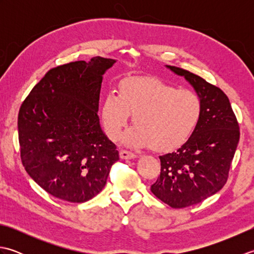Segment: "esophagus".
I'll return each mask as SVG.
<instances>
[{
    "mask_svg": "<svg viewBox=\"0 0 254 254\" xmlns=\"http://www.w3.org/2000/svg\"><path fill=\"white\" fill-rule=\"evenodd\" d=\"M120 157L122 159H133L136 157V155L132 153V152H128L127 149H121L120 150Z\"/></svg>",
    "mask_w": 254,
    "mask_h": 254,
    "instance_id": "34e87169",
    "label": "esophagus"
}]
</instances>
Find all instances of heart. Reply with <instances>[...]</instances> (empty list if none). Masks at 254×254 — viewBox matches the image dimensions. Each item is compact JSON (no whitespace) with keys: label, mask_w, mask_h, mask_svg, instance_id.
I'll return each instance as SVG.
<instances>
[{"label":"heart","mask_w":254,"mask_h":254,"mask_svg":"<svg viewBox=\"0 0 254 254\" xmlns=\"http://www.w3.org/2000/svg\"><path fill=\"white\" fill-rule=\"evenodd\" d=\"M201 112L202 100L194 90L133 77L123 80L118 95L110 91L106 96L101 118L107 135L117 141L134 115L136 127L124 137L126 143L169 152L190 138Z\"/></svg>","instance_id":"1"}]
</instances>
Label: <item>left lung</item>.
Listing matches in <instances>:
<instances>
[{"mask_svg": "<svg viewBox=\"0 0 254 254\" xmlns=\"http://www.w3.org/2000/svg\"><path fill=\"white\" fill-rule=\"evenodd\" d=\"M168 67L193 86L202 100V112L190 138L177 152L159 156L160 176L150 191L169 206L185 208L226 185L240 130L222 89L187 69Z\"/></svg>", "mask_w": 254, "mask_h": 254, "instance_id": "1", "label": "left lung"}]
</instances>
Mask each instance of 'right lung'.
Instances as JSON below:
<instances>
[{
  "mask_svg": "<svg viewBox=\"0 0 254 254\" xmlns=\"http://www.w3.org/2000/svg\"><path fill=\"white\" fill-rule=\"evenodd\" d=\"M116 63L93 58L53 67L31 89L18 112L20 158L25 170L57 198L83 203L104 189L117 146L102 132V75Z\"/></svg>",
  "mask_w": 254,
  "mask_h": 254,
  "instance_id": "1",
  "label": "right lung"
}]
</instances>
